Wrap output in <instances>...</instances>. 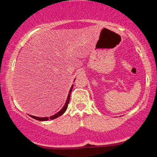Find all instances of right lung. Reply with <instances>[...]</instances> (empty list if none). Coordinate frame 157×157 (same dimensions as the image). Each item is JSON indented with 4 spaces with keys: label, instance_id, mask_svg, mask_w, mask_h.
Masks as SVG:
<instances>
[{
    "label": "right lung",
    "instance_id": "right-lung-1",
    "mask_svg": "<svg viewBox=\"0 0 157 157\" xmlns=\"http://www.w3.org/2000/svg\"><path fill=\"white\" fill-rule=\"evenodd\" d=\"M75 80H74V81H75ZM73 86H74V85H72V86H71V89H70V90H69V92H68V94L67 99H66V103H65V105H63V107L62 109H61V110H60V111H58V112H57V113H55V115H52V116L50 117H39L32 116V115H29V116L31 117H32V118L35 119V120H39V121H47V120H54V119L59 117L61 116V115L63 114L65 111H66V110L67 109L68 104V102H69V100H70V95H71V91H72V89H73Z\"/></svg>",
    "mask_w": 157,
    "mask_h": 157
}]
</instances>
